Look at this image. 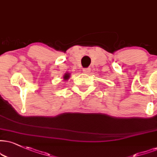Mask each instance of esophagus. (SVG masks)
Segmentation results:
<instances>
[{"instance_id": "34e87169", "label": "esophagus", "mask_w": 157, "mask_h": 157, "mask_svg": "<svg viewBox=\"0 0 157 157\" xmlns=\"http://www.w3.org/2000/svg\"><path fill=\"white\" fill-rule=\"evenodd\" d=\"M90 72V68H84L83 69V73H89Z\"/></svg>"}]
</instances>
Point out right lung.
I'll return each mask as SVG.
<instances>
[{
    "mask_svg": "<svg viewBox=\"0 0 157 157\" xmlns=\"http://www.w3.org/2000/svg\"><path fill=\"white\" fill-rule=\"evenodd\" d=\"M68 78H70V73H65V75H64V76H63L64 80L67 81Z\"/></svg>",
    "mask_w": 157,
    "mask_h": 157,
    "instance_id": "obj_1",
    "label": "right lung"
}]
</instances>
